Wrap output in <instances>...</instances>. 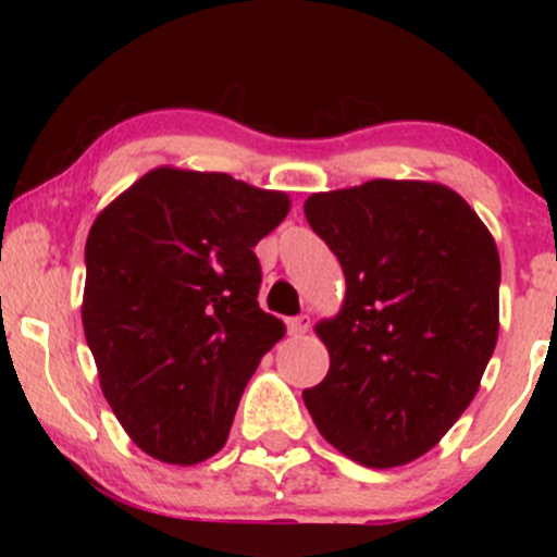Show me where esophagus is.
Returning <instances> with one entry per match:
<instances>
[{"label": "esophagus", "mask_w": 557, "mask_h": 557, "mask_svg": "<svg viewBox=\"0 0 557 557\" xmlns=\"http://www.w3.org/2000/svg\"><path fill=\"white\" fill-rule=\"evenodd\" d=\"M309 327H311V317L309 314L287 319V332H290V335H306Z\"/></svg>", "instance_id": "34e87169"}]
</instances>
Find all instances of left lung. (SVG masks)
<instances>
[{
    "mask_svg": "<svg viewBox=\"0 0 557 557\" xmlns=\"http://www.w3.org/2000/svg\"><path fill=\"white\" fill-rule=\"evenodd\" d=\"M304 212L348 285L341 314L317 327L330 372L304 389L306 408L354 461H413L469 408L495 350V240L437 183L369 181L309 196Z\"/></svg>",
    "mask_w": 557,
    "mask_h": 557,
    "instance_id": "left-lung-1",
    "label": "left lung"
}]
</instances>
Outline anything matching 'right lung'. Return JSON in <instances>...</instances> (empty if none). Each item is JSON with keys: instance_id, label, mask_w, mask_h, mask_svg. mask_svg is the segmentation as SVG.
<instances>
[{"instance_id": "1", "label": "right lung", "mask_w": 557, "mask_h": 557, "mask_svg": "<svg viewBox=\"0 0 557 557\" xmlns=\"http://www.w3.org/2000/svg\"><path fill=\"white\" fill-rule=\"evenodd\" d=\"M290 201L225 172H146L86 240L83 330L140 450L190 466L227 443L243 389L285 335L259 309L253 246Z\"/></svg>"}]
</instances>
